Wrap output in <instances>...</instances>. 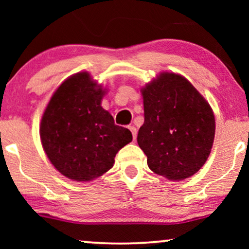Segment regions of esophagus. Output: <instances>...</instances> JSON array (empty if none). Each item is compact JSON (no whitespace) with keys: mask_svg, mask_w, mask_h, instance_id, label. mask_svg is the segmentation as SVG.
<instances>
[{"mask_svg":"<svg viewBox=\"0 0 249 249\" xmlns=\"http://www.w3.org/2000/svg\"><path fill=\"white\" fill-rule=\"evenodd\" d=\"M129 129H130V131L132 132V137H134V139H135L136 135H137V129H136V127H134V125H130Z\"/></svg>","mask_w":249,"mask_h":249,"instance_id":"1","label":"esophagus"}]
</instances>
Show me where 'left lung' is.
<instances>
[{"label":"left lung","instance_id":"1","mask_svg":"<svg viewBox=\"0 0 249 249\" xmlns=\"http://www.w3.org/2000/svg\"><path fill=\"white\" fill-rule=\"evenodd\" d=\"M144 124L137 142L148 168L170 180L192 177L212 149L215 120L210 104L186 78L163 72L142 89Z\"/></svg>","mask_w":249,"mask_h":249}]
</instances>
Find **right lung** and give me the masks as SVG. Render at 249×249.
<instances>
[{
  "mask_svg": "<svg viewBox=\"0 0 249 249\" xmlns=\"http://www.w3.org/2000/svg\"><path fill=\"white\" fill-rule=\"evenodd\" d=\"M104 94L89 73H76L61 84L44 112L39 129L43 148L69 179L90 181L102 176L132 141L130 130L115 124L101 107Z\"/></svg>",
  "mask_w": 249,
  "mask_h": 249,
  "instance_id": "add662e5",
  "label": "right lung"
}]
</instances>
